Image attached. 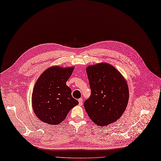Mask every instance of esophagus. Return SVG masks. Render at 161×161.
Instances as JSON below:
<instances>
[{"label": "esophagus", "instance_id": "obj_1", "mask_svg": "<svg viewBox=\"0 0 161 161\" xmlns=\"http://www.w3.org/2000/svg\"><path fill=\"white\" fill-rule=\"evenodd\" d=\"M78 102H79V105H82V104H83V100H82V99H78Z\"/></svg>", "mask_w": 161, "mask_h": 161}]
</instances>
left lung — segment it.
<instances>
[{
	"mask_svg": "<svg viewBox=\"0 0 161 161\" xmlns=\"http://www.w3.org/2000/svg\"><path fill=\"white\" fill-rule=\"evenodd\" d=\"M86 71L91 96L84 105L89 117L99 126L116 121L123 115L129 101L126 81L107 63L90 65Z\"/></svg>",
	"mask_w": 161,
	"mask_h": 161,
	"instance_id": "1",
	"label": "left lung"
}]
</instances>
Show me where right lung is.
Instances as JSON below:
<instances>
[{"mask_svg": "<svg viewBox=\"0 0 161 161\" xmlns=\"http://www.w3.org/2000/svg\"><path fill=\"white\" fill-rule=\"evenodd\" d=\"M74 68L51 67L42 73L34 86L32 108L39 119L48 125H58L68 112L79 103L71 96L66 81Z\"/></svg>", "mask_w": 161, "mask_h": 161, "instance_id": "obj_1", "label": "right lung"}]
</instances>
